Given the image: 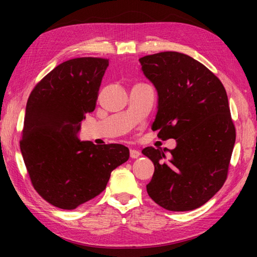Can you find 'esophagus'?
Masks as SVG:
<instances>
[{"instance_id": "1", "label": "esophagus", "mask_w": 257, "mask_h": 257, "mask_svg": "<svg viewBox=\"0 0 257 257\" xmlns=\"http://www.w3.org/2000/svg\"><path fill=\"white\" fill-rule=\"evenodd\" d=\"M139 155H141V152H139L138 150H134V149L130 150V158L137 159Z\"/></svg>"}]
</instances>
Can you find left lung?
<instances>
[{"label": "left lung", "mask_w": 257, "mask_h": 257, "mask_svg": "<svg viewBox=\"0 0 257 257\" xmlns=\"http://www.w3.org/2000/svg\"><path fill=\"white\" fill-rule=\"evenodd\" d=\"M139 62L159 95L152 129L162 141L177 142L173 150H143L155 168L147 193L165 210H195L227 180L236 141L227 92L214 73L184 53L160 52Z\"/></svg>", "instance_id": "8db88e82"}]
</instances>
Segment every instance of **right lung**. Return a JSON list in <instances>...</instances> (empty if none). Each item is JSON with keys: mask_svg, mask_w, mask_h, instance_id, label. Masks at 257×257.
Here are the masks:
<instances>
[{"mask_svg": "<svg viewBox=\"0 0 257 257\" xmlns=\"http://www.w3.org/2000/svg\"><path fill=\"white\" fill-rule=\"evenodd\" d=\"M108 66L103 58H77L59 64L30 93L20 150L32 185L63 210H73L105 189L111 172L129 159L128 147L80 142L85 114L96 106Z\"/></svg>", "mask_w": 257, "mask_h": 257, "instance_id": "obj_1", "label": "right lung"}]
</instances>
